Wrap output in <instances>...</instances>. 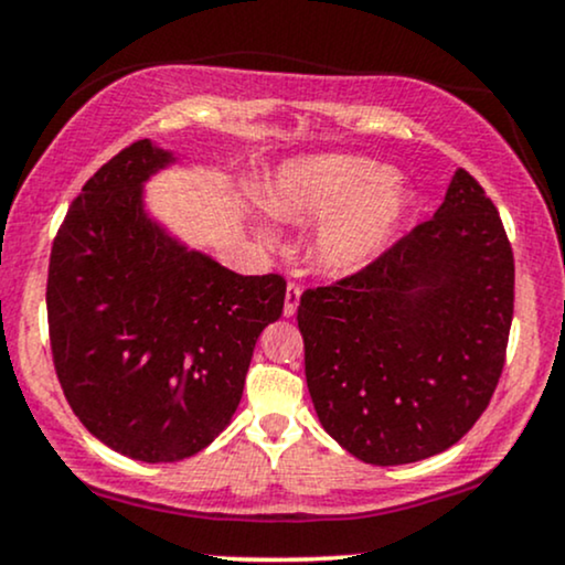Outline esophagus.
I'll return each instance as SVG.
<instances>
[{"label": "esophagus", "mask_w": 565, "mask_h": 565, "mask_svg": "<svg viewBox=\"0 0 565 565\" xmlns=\"http://www.w3.org/2000/svg\"><path fill=\"white\" fill-rule=\"evenodd\" d=\"M300 295H302L300 284L291 281L289 287H287V297H284V316H287V319H291V316L297 313V305H300Z\"/></svg>", "instance_id": "1"}]
</instances>
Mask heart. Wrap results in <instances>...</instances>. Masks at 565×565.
<instances>
[{
    "mask_svg": "<svg viewBox=\"0 0 565 565\" xmlns=\"http://www.w3.org/2000/svg\"><path fill=\"white\" fill-rule=\"evenodd\" d=\"M412 193L395 172L361 157L291 161L276 174L268 210L291 225L327 220L310 244V260L329 274H348L380 255L404 223Z\"/></svg>",
    "mask_w": 565,
    "mask_h": 565,
    "instance_id": "b5f03b06",
    "label": "heart"
}]
</instances>
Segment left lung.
Here are the masks:
<instances>
[{"label":"left lung","mask_w":565,"mask_h":565,"mask_svg":"<svg viewBox=\"0 0 565 565\" xmlns=\"http://www.w3.org/2000/svg\"><path fill=\"white\" fill-rule=\"evenodd\" d=\"M512 300L502 217L457 170L430 220L366 268L302 291L305 380L323 430L380 468L449 449L497 391Z\"/></svg>","instance_id":"left-lung-1"}]
</instances>
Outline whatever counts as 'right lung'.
I'll list each match as a JSON object with an SVG mask.
<instances>
[{
  "label": "right lung",
  "instance_id": "1",
  "mask_svg": "<svg viewBox=\"0 0 565 565\" xmlns=\"http://www.w3.org/2000/svg\"><path fill=\"white\" fill-rule=\"evenodd\" d=\"M172 153L138 140L71 201L50 252L55 374L82 425L125 457L180 462L210 446L244 393L257 337L284 310V276H238L142 212Z\"/></svg>",
  "mask_w": 565,
  "mask_h": 565
}]
</instances>
